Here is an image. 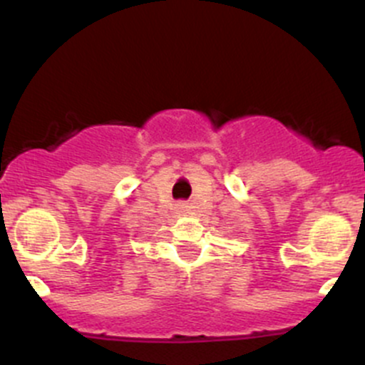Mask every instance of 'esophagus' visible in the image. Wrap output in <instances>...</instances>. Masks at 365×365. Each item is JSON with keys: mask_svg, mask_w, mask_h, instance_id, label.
<instances>
[{"mask_svg": "<svg viewBox=\"0 0 365 365\" xmlns=\"http://www.w3.org/2000/svg\"><path fill=\"white\" fill-rule=\"evenodd\" d=\"M176 212H178V213H187V212H189V206H187V205H178V206H176Z\"/></svg>", "mask_w": 365, "mask_h": 365, "instance_id": "obj_1", "label": "esophagus"}]
</instances>
